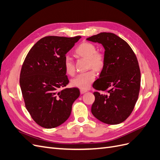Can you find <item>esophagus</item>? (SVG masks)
I'll list each match as a JSON object with an SVG mask.
<instances>
[{
    "label": "esophagus",
    "mask_w": 160,
    "mask_h": 160,
    "mask_svg": "<svg viewBox=\"0 0 160 160\" xmlns=\"http://www.w3.org/2000/svg\"><path fill=\"white\" fill-rule=\"evenodd\" d=\"M86 92H88V90H85V89H81L80 90V93L81 94H84Z\"/></svg>",
    "instance_id": "34e87169"
}]
</instances>
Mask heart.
<instances>
[{
    "instance_id": "obj_1",
    "label": "heart",
    "mask_w": 160,
    "mask_h": 160,
    "mask_svg": "<svg viewBox=\"0 0 160 160\" xmlns=\"http://www.w3.org/2000/svg\"><path fill=\"white\" fill-rule=\"evenodd\" d=\"M77 55L89 59V67H92L96 71L103 69L105 63V57L103 53L96 52V47L91 43L84 42L79 45L75 50ZM64 67L67 74L70 75L75 73V65L73 61L69 56L65 57ZM95 78V72L93 70H90L77 75L71 80V85L81 89H88L90 88Z\"/></svg>"
}]
</instances>
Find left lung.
I'll list each match as a JSON object with an SVG mask.
<instances>
[{"instance_id": "8db88e82", "label": "left lung", "mask_w": 160, "mask_h": 160, "mask_svg": "<svg viewBox=\"0 0 160 160\" xmlns=\"http://www.w3.org/2000/svg\"><path fill=\"white\" fill-rule=\"evenodd\" d=\"M87 40L98 42L105 49L104 66L93 85L95 101L91 113L101 122L116 125L126 119L137 102L141 73L137 57L132 48L118 35L101 32Z\"/></svg>"}]
</instances>
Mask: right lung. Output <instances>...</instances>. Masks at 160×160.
Here are the masks:
<instances>
[{"label":"right lung","instance_id":"obj_1","mask_svg":"<svg viewBox=\"0 0 160 160\" xmlns=\"http://www.w3.org/2000/svg\"><path fill=\"white\" fill-rule=\"evenodd\" d=\"M81 37L48 36L31 48L23 62L20 86L26 108L40 126L54 128L69 118L72 105L79 98L78 88L69 83L64 59Z\"/></svg>","mask_w":160,"mask_h":160}]
</instances>
